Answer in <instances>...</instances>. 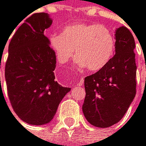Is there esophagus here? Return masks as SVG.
I'll list each match as a JSON object with an SVG mask.
<instances>
[{
  "mask_svg": "<svg viewBox=\"0 0 146 146\" xmlns=\"http://www.w3.org/2000/svg\"><path fill=\"white\" fill-rule=\"evenodd\" d=\"M83 82H84L83 78H80V79H78V80L75 82V84H76L77 86L81 87V86H82V85H83Z\"/></svg>",
  "mask_w": 146,
  "mask_h": 146,
  "instance_id": "obj_1",
  "label": "esophagus"
}]
</instances>
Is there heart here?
I'll use <instances>...</instances> for the list:
<instances>
[{
    "mask_svg": "<svg viewBox=\"0 0 146 146\" xmlns=\"http://www.w3.org/2000/svg\"><path fill=\"white\" fill-rule=\"evenodd\" d=\"M49 44L58 62L65 64L74 57L77 65L89 72H98L111 60L116 40L112 31L98 23L76 22L67 25L62 34L49 36Z\"/></svg>",
    "mask_w": 146,
    "mask_h": 146,
    "instance_id": "b5f03b06",
    "label": "heart"
}]
</instances>
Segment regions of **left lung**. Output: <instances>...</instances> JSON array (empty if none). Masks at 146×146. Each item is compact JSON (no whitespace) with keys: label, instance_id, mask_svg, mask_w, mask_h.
I'll use <instances>...</instances> for the list:
<instances>
[{"label":"left lung","instance_id":"left-lung-1","mask_svg":"<svg viewBox=\"0 0 146 146\" xmlns=\"http://www.w3.org/2000/svg\"><path fill=\"white\" fill-rule=\"evenodd\" d=\"M116 54L108 64L84 79L82 111L97 127H109L124 117L136 93L135 39L126 27L116 31Z\"/></svg>","mask_w":146,"mask_h":146}]
</instances>
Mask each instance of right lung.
<instances>
[{"label": "right lung", "mask_w": 146, "mask_h": 146, "mask_svg": "<svg viewBox=\"0 0 146 146\" xmlns=\"http://www.w3.org/2000/svg\"><path fill=\"white\" fill-rule=\"evenodd\" d=\"M51 24L44 12L26 19L11 37L5 64L7 93L14 112L22 121L36 126L52 120L70 92L55 81L56 56L44 35Z\"/></svg>", "instance_id": "obj_1"}]
</instances>
